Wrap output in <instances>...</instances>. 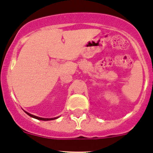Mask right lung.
Returning a JSON list of instances; mask_svg holds the SVG:
<instances>
[{"label": "right lung", "mask_w": 153, "mask_h": 153, "mask_svg": "<svg viewBox=\"0 0 153 153\" xmlns=\"http://www.w3.org/2000/svg\"><path fill=\"white\" fill-rule=\"evenodd\" d=\"M27 114V115H29V116L32 117V118H36V119H38V120H41V121H50V120H54V119H56L57 118H40V117H37L35 116V115H31V114L28 113V112H25Z\"/></svg>", "instance_id": "right-lung-1"}]
</instances>
